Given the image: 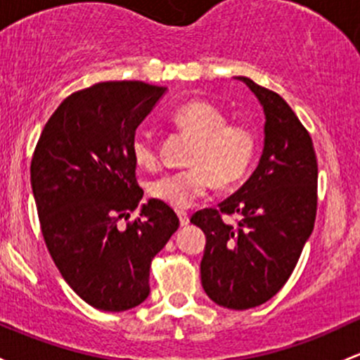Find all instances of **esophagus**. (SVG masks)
<instances>
[{
  "label": "esophagus",
  "instance_id": "1",
  "mask_svg": "<svg viewBox=\"0 0 360 360\" xmlns=\"http://www.w3.org/2000/svg\"><path fill=\"white\" fill-rule=\"evenodd\" d=\"M177 217H179V222H181V226H188L190 224V215L186 214V212H177Z\"/></svg>",
  "mask_w": 360,
  "mask_h": 360
}]
</instances>
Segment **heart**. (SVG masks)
Listing matches in <instances>:
<instances>
[{
  "label": "heart",
  "instance_id": "1",
  "mask_svg": "<svg viewBox=\"0 0 360 360\" xmlns=\"http://www.w3.org/2000/svg\"><path fill=\"white\" fill-rule=\"evenodd\" d=\"M170 122L195 138L190 169L170 172L151 184V195L172 209H190L198 198L217 186L229 188L245 179L257 151V136L247 124L228 122L221 108L209 101L191 100L179 105L170 115ZM131 153L143 169L158 164V150L146 132H136Z\"/></svg>",
  "mask_w": 360,
  "mask_h": 360
}]
</instances>
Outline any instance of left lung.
<instances>
[{
	"mask_svg": "<svg viewBox=\"0 0 360 360\" xmlns=\"http://www.w3.org/2000/svg\"><path fill=\"white\" fill-rule=\"evenodd\" d=\"M245 82L264 108V150L247 183L191 222L205 233L202 286L222 307L245 310L285 286L312 234L317 210V160L310 134L274 91ZM236 213V225L222 214Z\"/></svg>",
	"mask_w": 360,
	"mask_h": 360,
	"instance_id": "1",
	"label": "left lung"
}]
</instances>
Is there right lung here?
Here are the masks:
<instances>
[{
    "label": "right lung",
    "mask_w": 360,
    "mask_h": 360,
    "mask_svg": "<svg viewBox=\"0 0 360 360\" xmlns=\"http://www.w3.org/2000/svg\"><path fill=\"white\" fill-rule=\"evenodd\" d=\"M167 88L98 82L60 103L30 162V186L50 255L86 304L129 310L150 295V266L179 228L157 198L141 205L131 141ZM140 217L118 228L120 218Z\"/></svg>",
    "instance_id": "right-lung-1"
}]
</instances>
